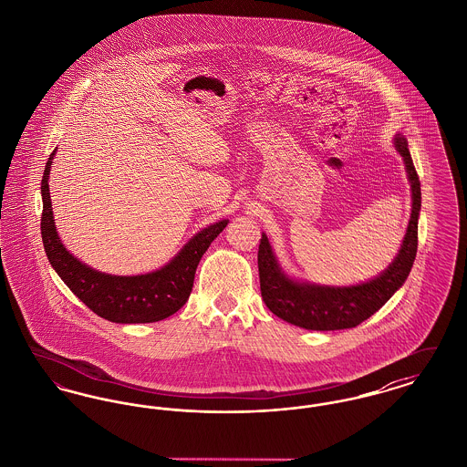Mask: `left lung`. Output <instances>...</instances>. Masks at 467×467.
<instances>
[{"label": "left lung", "instance_id": "1", "mask_svg": "<svg viewBox=\"0 0 467 467\" xmlns=\"http://www.w3.org/2000/svg\"><path fill=\"white\" fill-rule=\"evenodd\" d=\"M396 149L404 159L411 183V219L394 263L375 280L354 287H320L297 284L278 266L266 234L259 244L257 263L261 296L269 311L285 322L310 331L350 329L377 313L408 278L419 246V213L422 206L420 180L402 134L396 136Z\"/></svg>", "mask_w": 467, "mask_h": 467}]
</instances>
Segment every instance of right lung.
I'll return each mask as SVG.
<instances>
[{
	"instance_id": "right-lung-1",
	"label": "right lung",
	"mask_w": 467,
	"mask_h": 467,
	"mask_svg": "<svg viewBox=\"0 0 467 467\" xmlns=\"http://www.w3.org/2000/svg\"><path fill=\"white\" fill-rule=\"evenodd\" d=\"M54 152L48 157L42 178V242L48 263L69 290L96 315L117 324H149L177 313L189 299L196 267L202 254L221 234L227 221L212 223L185 244L177 257L161 269L138 276H113L99 273L75 259L61 244L52 217L48 171Z\"/></svg>"
}]
</instances>
